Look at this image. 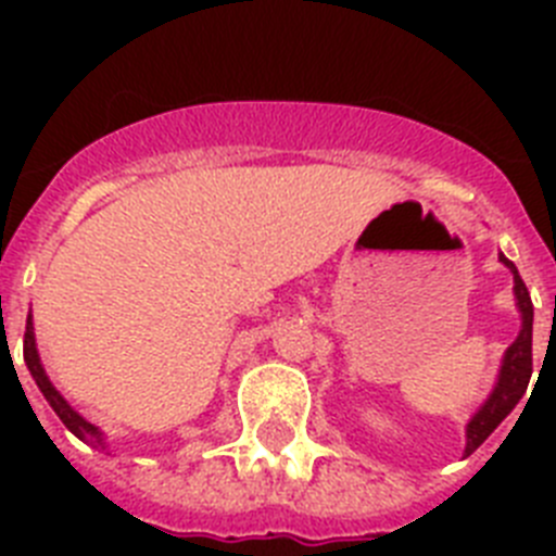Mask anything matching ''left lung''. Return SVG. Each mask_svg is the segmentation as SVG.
Instances as JSON below:
<instances>
[{
    "mask_svg": "<svg viewBox=\"0 0 556 556\" xmlns=\"http://www.w3.org/2000/svg\"><path fill=\"white\" fill-rule=\"evenodd\" d=\"M501 262L507 264L515 275V298H518V308H520V333L515 339L509 351L504 353V365H501L498 372V384H495L493 395L484 401L479 412L473 415V420L468 424V448L465 454H473L495 429L509 412L515 409L523 392L529 387V378H532V320H534V308H532V298H529L527 283L520 281L518 269L509 258L501 255Z\"/></svg>",
    "mask_w": 556,
    "mask_h": 556,
    "instance_id": "obj_1",
    "label": "left lung"
}]
</instances>
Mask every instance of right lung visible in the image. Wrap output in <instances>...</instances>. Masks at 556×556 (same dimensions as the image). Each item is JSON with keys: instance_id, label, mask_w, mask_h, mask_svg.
Masks as SVG:
<instances>
[{"instance_id": "1", "label": "right lung", "mask_w": 556, "mask_h": 556, "mask_svg": "<svg viewBox=\"0 0 556 556\" xmlns=\"http://www.w3.org/2000/svg\"><path fill=\"white\" fill-rule=\"evenodd\" d=\"M24 362H27L29 372H33V378H36L38 390L43 392V397L49 401V406H52V409H55V415L63 420V426H66V429L72 431L77 440H83V443H97L105 448L100 429L88 424V420H83V417L77 415V412L66 404V401H63L61 392L52 387V381H49L47 372H43L41 358H38V351H36V337H33V320H29V317H27V328H24Z\"/></svg>"}]
</instances>
